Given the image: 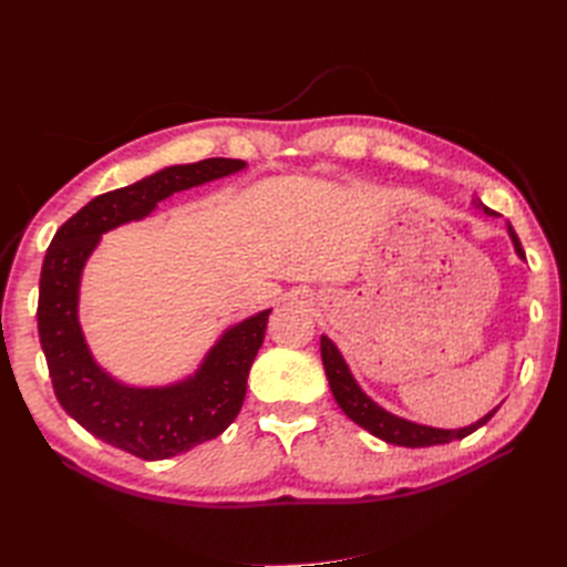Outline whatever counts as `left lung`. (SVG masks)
Masks as SVG:
<instances>
[{
  "label": "left lung",
  "mask_w": 567,
  "mask_h": 567,
  "mask_svg": "<svg viewBox=\"0 0 567 567\" xmlns=\"http://www.w3.org/2000/svg\"><path fill=\"white\" fill-rule=\"evenodd\" d=\"M473 203L477 205V208H483L485 215H496L480 200H473ZM506 227H508L513 248H516V255L520 257V260H525V252H523V246L518 241L516 231H513L511 225H506ZM321 362H323L326 379H329L333 398H336L338 406L346 411V416L350 421H354L359 427L369 431L373 437H379L388 444H398V447L416 450V447H433V444H447L454 440H463L466 435L475 433L477 427H483L496 414V409L502 406V404L494 406L483 419H477L475 423H471L466 427H454V431H450V427L423 425V423H414V421L402 419V416H394L381 404H375L354 381V375H352L346 359H342L340 350L336 348V342L326 336H321Z\"/></svg>",
  "instance_id": "1"
}]
</instances>
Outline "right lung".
Returning <instances> with one entry per match:
<instances>
[{"mask_svg": "<svg viewBox=\"0 0 567 567\" xmlns=\"http://www.w3.org/2000/svg\"><path fill=\"white\" fill-rule=\"evenodd\" d=\"M241 169L246 163L234 158L163 167L90 200L47 248L38 329L56 400L84 431L144 461L177 456L227 431L244 406L248 371L262 348L271 310L229 326L186 379L136 388L101 367L84 340L78 315L84 265L106 231L148 217L161 200L177 192Z\"/></svg>", "mask_w": 567, "mask_h": 567, "instance_id": "1", "label": "right lung"}]
</instances>
